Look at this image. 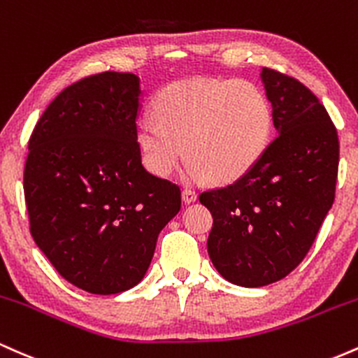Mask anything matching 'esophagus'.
<instances>
[{"label":"esophagus","instance_id":"obj_1","mask_svg":"<svg viewBox=\"0 0 358 358\" xmlns=\"http://www.w3.org/2000/svg\"><path fill=\"white\" fill-rule=\"evenodd\" d=\"M198 199V192L192 191V189H184L182 191V201L184 203H194V201Z\"/></svg>","mask_w":358,"mask_h":358}]
</instances>
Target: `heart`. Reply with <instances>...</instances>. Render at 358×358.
I'll list each match as a JSON object with an SVG mask.
<instances>
[{
  "label": "heart",
  "instance_id": "heart-1",
  "mask_svg": "<svg viewBox=\"0 0 358 358\" xmlns=\"http://www.w3.org/2000/svg\"><path fill=\"white\" fill-rule=\"evenodd\" d=\"M154 116L136 123V142L147 167L169 176L186 154L191 179L231 182L255 166L272 131L267 96L236 79H186L167 86Z\"/></svg>",
  "mask_w": 358,
  "mask_h": 358
}]
</instances>
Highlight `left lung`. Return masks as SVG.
I'll return each mask as SVG.
<instances>
[{
    "instance_id": "obj_1",
    "label": "left lung",
    "mask_w": 358,
    "mask_h": 358,
    "mask_svg": "<svg viewBox=\"0 0 358 358\" xmlns=\"http://www.w3.org/2000/svg\"><path fill=\"white\" fill-rule=\"evenodd\" d=\"M277 135L248 172L204 191L208 254L236 286L262 287L303 262L333 206L340 142L330 115L298 79L262 67Z\"/></svg>"
}]
</instances>
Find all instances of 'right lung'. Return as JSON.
I'll return each instance as SVG.
<instances>
[{"instance_id": "add662e5", "label": "right lung", "mask_w": 358, "mask_h": 358, "mask_svg": "<svg viewBox=\"0 0 358 358\" xmlns=\"http://www.w3.org/2000/svg\"><path fill=\"white\" fill-rule=\"evenodd\" d=\"M138 78L99 72L67 86L31 131L23 172L30 233L55 271L91 294L136 286L180 187L142 166Z\"/></svg>"}]
</instances>
